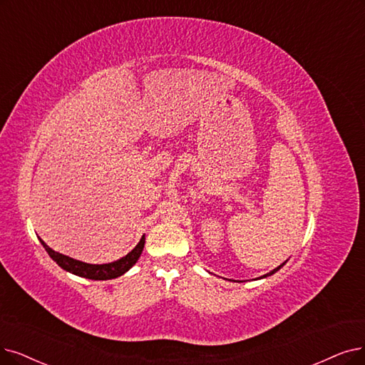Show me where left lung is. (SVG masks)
Masks as SVG:
<instances>
[{"label": "left lung", "mask_w": 365, "mask_h": 365, "mask_svg": "<svg viewBox=\"0 0 365 365\" xmlns=\"http://www.w3.org/2000/svg\"><path fill=\"white\" fill-rule=\"evenodd\" d=\"M286 262H287V260H286ZM286 262H283V264H282V265H280V267H277V268H275V269H272V271H269V272H268V274H265V275H262V277H259V279H265V277H269V275H272V274H275V272H277V271H279V269H280V268H282V267H283V265H284V264H286Z\"/></svg>", "instance_id": "1"}]
</instances>
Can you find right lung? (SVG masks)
<instances>
[{
  "instance_id": "1",
  "label": "right lung",
  "mask_w": 365,
  "mask_h": 365,
  "mask_svg": "<svg viewBox=\"0 0 365 365\" xmlns=\"http://www.w3.org/2000/svg\"><path fill=\"white\" fill-rule=\"evenodd\" d=\"M40 242L43 247H45V250L52 257V260H55L58 267H61L64 271L75 274L78 277H83V279H90V280H112V279H116V277L125 274L130 268L136 264L138 259L142 255V250H143L145 235H142L140 241L138 242L135 249L130 253H127L124 257L109 262V264H101V265L86 264V262H81L78 259L68 257L66 255H61V253L52 250L51 247L43 240H40Z\"/></svg>"
}]
</instances>
